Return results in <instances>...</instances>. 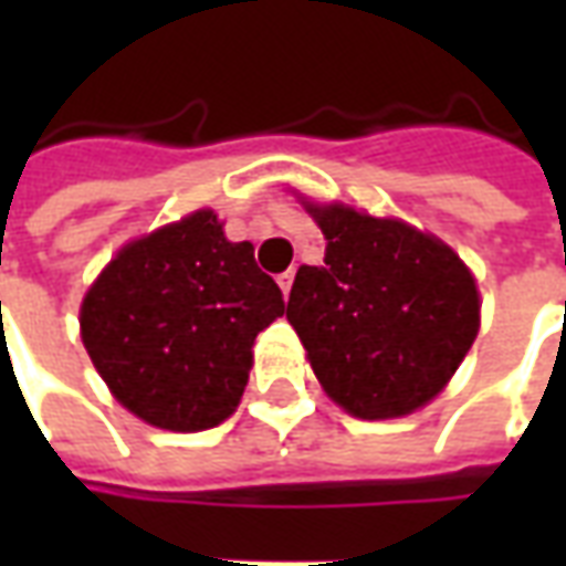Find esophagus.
I'll list each match as a JSON object with an SVG mask.
<instances>
[{"mask_svg": "<svg viewBox=\"0 0 566 566\" xmlns=\"http://www.w3.org/2000/svg\"><path fill=\"white\" fill-rule=\"evenodd\" d=\"M291 284H294V270H287L279 275V287H282L284 296H291Z\"/></svg>", "mask_w": 566, "mask_h": 566, "instance_id": "esophagus-1", "label": "esophagus"}]
</instances>
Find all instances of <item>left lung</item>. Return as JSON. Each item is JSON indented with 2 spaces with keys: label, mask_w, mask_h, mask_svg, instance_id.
<instances>
[{
  "label": "left lung",
  "mask_w": 566,
  "mask_h": 566,
  "mask_svg": "<svg viewBox=\"0 0 566 566\" xmlns=\"http://www.w3.org/2000/svg\"><path fill=\"white\" fill-rule=\"evenodd\" d=\"M324 266H300L287 321L345 412L397 418L433 400L479 333V291L461 258L403 221L308 206Z\"/></svg>",
  "instance_id": "1"
}]
</instances>
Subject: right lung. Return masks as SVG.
I'll list each match as a JSON object with an SVG mask.
<instances>
[{
    "mask_svg": "<svg viewBox=\"0 0 566 566\" xmlns=\"http://www.w3.org/2000/svg\"><path fill=\"white\" fill-rule=\"evenodd\" d=\"M284 315L279 284L251 242H227L209 209L129 242L81 306V339L124 403L163 430H206L233 416L251 345Z\"/></svg>",
    "mask_w": 566,
    "mask_h": 566,
    "instance_id": "obj_1",
    "label": "right lung"
}]
</instances>
